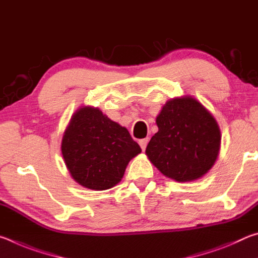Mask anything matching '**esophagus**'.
<instances>
[{"label": "esophagus", "instance_id": "1", "mask_svg": "<svg viewBox=\"0 0 258 258\" xmlns=\"http://www.w3.org/2000/svg\"><path fill=\"white\" fill-rule=\"evenodd\" d=\"M148 142H149V140H148V139H142V140H140V141H139V145H140V147H141V149L143 151L146 150Z\"/></svg>", "mask_w": 258, "mask_h": 258}]
</instances>
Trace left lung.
<instances>
[{"mask_svg": "<svg viewBox=\"0 0 258 258\" xmlns=\"http://www.w3.org/2000/svg\"><path fill=\"white\" fill-rule=\"evenodd\" d=\"M158 132L146 155L160 173L177 182L203 177L213 167L221 146L214 116L191 95L168 100L156 118Z\"/></svg>", "mask_w": 258, "mask_h": 258, "instance_id": "1", "label": "left lung"}]
</instances>
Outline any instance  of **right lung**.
<instances>
[{"label": "right lung", "instance_id": "right-lung-1", "mask_svg": "<svg viewBox=\"0 0 258 258\" xmlns=\"http://www.w3.org/2000/svg\"><path fill=\"white\" fill-rule=\"evenodd\" d=\"M61 152L78 184L101 191L121 181L126 166L141 148L127 128L108 118L99 108L83 106L74 112L64 131Z\"/></svg>", "mask_w": 258, "mask_h": 258}]
</instances>
